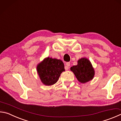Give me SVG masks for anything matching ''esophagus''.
Listing matches in <instances>:
<instances>
[{"mask_svg":"<svg viewBox=\"0 0 121 121\" xmlns=\"http://www.w3.org/2000/svg\"><path fill=\"white\" fill-rule=\"evenodd\" d=\"M70 65V62H67L66 63H65V70H68V69H69Z\"/></svg>","mask_w":121,"mask_h":121,"instance_id":"esophagus-1","label":"esophagus"}]
</instances>
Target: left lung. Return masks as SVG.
<instances>
[{
    "label": "left lung",
    "mask_w": 121,
    "mask_h": 121,
    "mask_svg": "<svg viewBox=\"0 0 121 121\" xmlns=\"http://www.w3.org/2000/svg\"><path fill=\"white\" fill-rule=\"evenodd\" d=\"M76 77L81 83H84L93 79L95 71L90 61L86 58H81L78 61V64L70 68Z\"/></svg>",
    "instance_id": "left-lung-1"
}]
</instances>
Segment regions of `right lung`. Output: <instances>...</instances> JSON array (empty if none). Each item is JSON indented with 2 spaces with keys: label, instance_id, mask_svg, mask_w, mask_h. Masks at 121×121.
Segmentation results:
<instances>
[{
  "label": "right lung",
  "instance_id": "1",
  "mask_svg": "<svg viewBox=\"0 0 121 121\" xmlns=\"http://www.w3.org/2000/svg\"><path fill=\"white\" fill-rule=\"evenodd\" d=\"M36 69L42 82L47 86L56 83L61 73L65 71L64 63L62 61L50 57L45 58L39 63Z\"/></svg>",
  "mask_w": 121,
  "mask_h": 121
}]
</instances>
